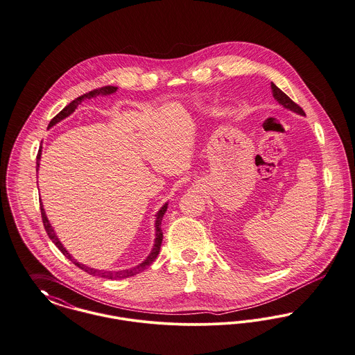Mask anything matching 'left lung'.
I'll return each instance as SVG.
<instances>
[{"mask_svg":"<svg viewBox=\"0 0 355 355\" xmlns=\"http://www.w3.org/2000/svg\"><path fill=\"white\" fill-rule=\"evenodd\" d=\"M272 88V95H273V98L276 99V102L279 103V105H283L284 108H287V110H290V111H293V112H296V114H299V115H304V111L299 107V105H296L295 102H292L291 99L279 88V87H276L275 84L271 83Z\"/></svg>","mask_w":355,"mask_h":355,"instance_id":"left-lung-1","label":"left lung"}]
</instances>
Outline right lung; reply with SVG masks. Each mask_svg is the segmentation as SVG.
Returning a JSON list of instances; mask_svg holds the SVG:
<instances>
[{
    "label": "right lung",
    "mask_w": 355,
    "mask_h": 355,
    "mask_svg": "<svg viewBox=\"0 0 355 355\" xmlns=\"http://www.w3.org/2000/svg\"><path fill=\"white\" fill-rule=\"evenodd\" d=\"M116 89H118V87H114V85H105V87H102V88H98V89H94V91H89L88 94H84L82 96H79L78 99H75V101H72L71 103L68 105H65L63 110L49 122V125H48V128H51V127H53L55 125H58L59 122H62L63 119H65L67 116H69L76 108H78V105H82V102L85 101V99H92V98H96V96H105V95H111V94H114V92H116ZM42 148L40 147V150H39V153H37V166H36V170L39 171V166H40V158H42ZM167 205L168 204H164V207L159 209L158 211H157V214H155V239H154V245H153V248H151V252L148 253V256H147L146 259L141 263V264H138V266H135V267H131V268H128V270H122V271H105V270H95V268H91V267H88V266H85V264H82V263H79L76 259H73V256L68 252V250L64 248L63 244H62V241L59 240V237L56 236V232L53 230V227L51 225V223H49V220H48V217H46V214H45V210L42 208V204H40V209H42V224H44V228H45V232H46V234L49 236V239L52 240V243L59 248V250H62V253H63L64 256L68 259V260H71L76 267H79L80 270H83V271L87 272V273H89V275H92V276H99V277H105V279H111V280H118V279H125V277H130V276H134V275H137V273H139V272L145 271L147 267L157 259V256H158V253H159V250H161V244H162V239H164V233H162V230H161V223H162V218H164V214L166 213Z\"/></svg>",
    "instance_id": "1"
}]
</instances>
